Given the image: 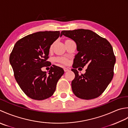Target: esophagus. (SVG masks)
<instances>
[{
  "mask_svg": "<svg viewBox=\"0 0 128 128\" xmlns=\"http://www.w3.org/2000/svg\"><path fill=\"white\" fill-rule=\"evenodd\" d=\"M64 72H68V71H69V69L68 68H66V67H64Z\"/></svg>",
  "mask_w": 128,
  "mask_h": 128,
  "instance_id": "esophagus-1",
  "label": "esophagus"
}]
</instances>
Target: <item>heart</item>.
Instances as JSON below:
<instances>
[{"mask_svg":"<svg viewBox=\"0 0 128 128\" xmlns=\"http://www.w3.org/2000/svg\"><path fill=\"white\" fill-rule=\"evenodd\" d=\"M67 40H66V41H67ZM52 46H51V48H52ZM56 60L58 62H60V63L64 64H67L68 62V60L67 58H66V57H58V58H57Z\"/></svg>","mask_w":128,"mask_h":128,"instance_id":"b5f03b06","label":"heart"}]
</instances>
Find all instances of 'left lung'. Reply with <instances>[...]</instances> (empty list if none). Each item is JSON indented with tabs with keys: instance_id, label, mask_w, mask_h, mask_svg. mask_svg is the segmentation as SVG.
Here are the masks:
<instances>
[{
	"instance_id": "1",
	"label": "left lung",
	"mask_w": 128,
	"mask_h": 128,
	"mask_svg": "<svg viewBox=\"0 0 128 128\" xmlns=\"http://www.w3.org/2000/svg\"><path fill=\"white\" fill-rule=\"evenodd\" d=\"M62 35L71 38L77 45L78 53L71 70L75 74L71 83L73 92L83 100L99 97L113 77L116 59L110 44L93 31L83 28L62 31ZM86 65L88 67L85 74L79 75L76 68Z\"/></svg>"
}]
</instances>
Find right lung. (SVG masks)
I'll list each match as a JSON object with an SVG mask.
<instances>
[{"mask_svg":"<svg viewBox=\"0 0 128 128\" xmlns=\"http://www.w3.org/2000/svg\"><path fill=\"white\" fill-rule=\"evenodd\" d=\"M60 31H40L25 36L15 44L9 62L15 78L26 95L35 100L52 96L58 80L64 74L62 68L53 65L48 74L41 68L48 66L50 48L59 38Z\"/></svg>","mask_w":128,"mask_h":128,"instance_id":"right-lung-1","label":"right lung"}]
</instances>
